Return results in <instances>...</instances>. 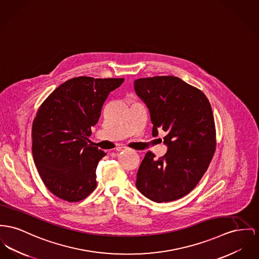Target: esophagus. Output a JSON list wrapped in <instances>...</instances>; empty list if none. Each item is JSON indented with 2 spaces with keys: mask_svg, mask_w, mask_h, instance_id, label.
<instances>
[{
  "mask_svg": "<svg viewBox=\"0 0 259 259\" xmlns=\"http://www.w3.org/2000/svg\"><path fill=\"white\" fill-rule=\"evenodd\" d=\"M126 149H127V147H125V146H118V147H116V150H117L118 152L124 151V150H126Z\"/></svg>",
  "mask_w": 259,
  "mask_h": 259,
  "instance_id": "34e87169",
  "label": "esophagus"
}]
</instances>
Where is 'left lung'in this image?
Returning <instances> with one entry per match:
<instances>
[{
	"label": "left lung",
	"instance_id": "8db88e82",
	"mask_svg": "<svg viewBox=\"0 0 259 259\" xmlns=\"http://www.w3.org/2000/svg\"><path fill=\"white\" fill-rule=\"evenodd\" d=\"M135 90L149 109L152 136L165 132L168 146L158 159L151 151L145 154L136 186L158 203L179 199L196 187L215 153L211 105L201 90L172 75L138 78Z\"/></svg>",
	"mask_w": 259,
	"mask_h": 259
}]
</instances>
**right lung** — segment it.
<instances>
[{"mask_svg": "<svg viewBox=\"0 0 259 259\" xmlns=\"http://www.w3.org/2000/svg\"><path fill=\"white\" fill-rule=\"evenodd\" d=\"M123 78L78 76L57 87L39 107L32 123L35 166L54 195L77 202L95 190L96 168L107 153L89 144L109 93Z\"/></svg>", "mask_w": 259, "mask_h": 259, "instance_id": "1", "label": "right lung"}]
</instances>
